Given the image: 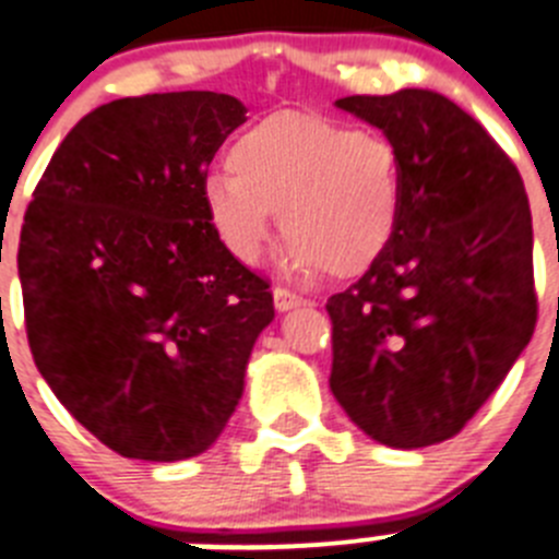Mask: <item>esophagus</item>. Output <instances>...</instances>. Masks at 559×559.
Instances as JSON below:
<instances>
[{
  "mask_svg": "<svg viewBox=\"0 0 559 559\" xmlns=\"http://www.w3.org/2000/svg\"><path fill=\"white\" fill-rule=\"evenodd\" d=\"M301 305H310V301L301 299L299 294H294V290H288V288H274V307L280 312H288V310H294V307H301Z\"/></svg>",
  "mask_w": 559,
  "mask_h": 559,
  "instance_id": "esophagus-1",
  "label": "esophagus"
}]
</instances>
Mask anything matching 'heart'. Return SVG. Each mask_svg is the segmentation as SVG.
Returning <instances> with one entry per match:
<instances>
[{"instance_id": "b5f03b06", "label": "heart", "mask_w": 559, "mask_h": 559, "mask_svg": "<svg viewBox=\"0 0 559 559\" xmlns=\"http://www.w3.org/2000/svg\"><path fill=\"white\" fill-rule=\"evenodd\" d=\"M205 183L211 230L236 260L258 265L280 227L296 274L359 276L392 243L403 209L401 158L376 134L310 111H274L227 151Z\"/></svg>"}]
</instances>
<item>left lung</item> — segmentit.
I'll return each mask as SVG.
<instances>
[{
    "mask_svg": "<svg viewBox=\"0 0 559 559\" xmlns=\"http://www.w3.org/2000/svg\"><path fill=\"white\" fill-rule=\"evenodd\" d=\"M401 158L392 243L326 301L332 386L386 448L459 433L502 384L538 321L524 180L475 117L433 90L348 95Z\"/></svg>",
    "mask_w": 559,
    "mask_h": 559,
    "instance_id": "left-lung-1",
    "label": "left lung"
}]
</instances>
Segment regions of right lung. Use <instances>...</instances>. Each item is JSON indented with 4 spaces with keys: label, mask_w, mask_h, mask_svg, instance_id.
<instances>
[{
    "label": "right lung",
    "mask_w": 559,
    "mask_h": 559,
    "mask_svg": "<svg viewBox=\"0 0 559 559\" xmlns=\"http://www.w3.org/2000/svg\"><path fill=\"white\" fill-rule=\"evenodd\" d=\"M243 120L241 100L209 90L98 106L68 131L24 214L37 370L123 459L205 453L274 318L269 283L205 219L209 164Z\"/></svg>",
    "instance_id": "1"
}]
</instances>
